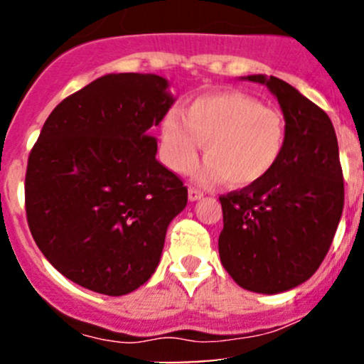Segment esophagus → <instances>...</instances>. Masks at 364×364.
<instances>
[{"mask_svg": "<svg viewBox=\"0 0 364 364\" xmlns=\"http://www.w3.org/2000/svg\"><path fill=\"white\" fill-rule=\"evenodd\" d=\"M203 196V193L200 190H196V188H188V198H190V202H196V200H200Z\"/></svg>", "mask_w": 364, "mask_h": 364, "instance_id": "obj_1", "label": "esophagus"}]
</instances>
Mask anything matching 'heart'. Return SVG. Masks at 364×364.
Wrapping results in <instances>:
<instances>
[{"label":"heart","mask_w":364,"mask_h":364,"mask_svg":"<svg viewBox=\"0 0 364 364\" xmlns=\"http://www.w3.org/2000/svg\"><path fill=\"white\" fill-rule=\"evenodd\" d=\"M181 119L169 112L161 123V157L171 171L185 174L203 144L205 164L196 171L202 183L231 188L257 185L281 161L287 139L286 118L237 90L200 95L183 107Z\"/></svg>","instance_id":"obj_1"}]
</instances>
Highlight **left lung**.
<instances>
[{
  "label": "left lung",
  "instance_id": "1",
  "mask_svg": "<svg viewBox=\"0 0 364 364\" xmlns=\"http://www.w3.org/2000/svg\"><path fill=\"white\" fill-rule=\"evenodd\" d=\"M267 85L287 124L281 161L257 185L220 196L219 255L243 289L277 294L306 282L323 262L344 207L336 129L327 112L277 77Z\"/></svg>",
  "mask_w": 364,
  "mask_h": 364
}]
</instances>
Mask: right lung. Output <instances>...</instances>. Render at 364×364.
<instances>
[{
	"mask_svg": "<svg viewBox=\"0 0 364 364\" xmlns=\"http://www.w3.org/2000/svg\"><path fill=\"white\" fill-rule=\"evenodd\" d=\"M174 97L154 73H109L58 104L28 156L25 208L58 272L123 296L156 272L171 220L188 202L156 159L152 129Z\"/></svg>",
	"mask_w": 364,
	"mask_h": 364,
	"instance_id": "1",
	"label": "right lung"
}]
</instances>
